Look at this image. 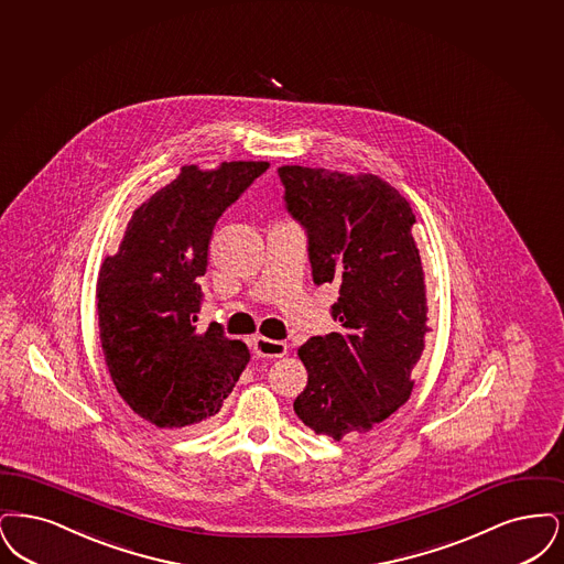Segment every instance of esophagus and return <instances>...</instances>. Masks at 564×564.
Instances as JSON below:
<instances>
[{"instance_id":"obj_1","label":"esophagus","mask_w":564,"mask_h":564,"mask_svg":"<svg viewBox=\"0 0 564 564\" xmlns=\"http://www.w3.org/2000/svg\"><path fill=\"white\" fill-rule=\"evenodd\" d=\"M252 349L261 358H282L286 354V344L284 341H273L268 337H254Z\"/></svg>"}]
</instances>
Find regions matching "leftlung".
Wrapping results in <instances>:
<instances>
[{
	"instance_id": "8db88e82",
	"label": "left lung",
	"mask_w": 564,
	"mask_h": 564,
	"mask_svg": "<svg viewBox=\"0 0 564 564\" xmlns=\"http://www.w3.org/2000/svg\"><path fill=\"white\" fill-rule=\"evenodd\" d=\"M284 206L307 236L314 284H335L339 333L296 349L307 386L296 416L319 436L351 438L395 413L413 392L427 333L423 270L411 236L415 215L375 174L282 166Z\"/></svg>"
}]
</instances>
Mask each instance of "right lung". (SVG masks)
<instances>
[{"instance_id": "right-lung-1", "label": "right lung", "mask_w": 564, "mask_h": 564, "mask_svg": "<svg viewBox=\"0 0 564 564\" xmlns=\"http://www.w3.org/2000/svg\"><path fill=\"white\" fill-rule=\"evenodd\" d=\"M268 169L183 166L134 210L118 254L98 271V326L111 379L123 402L158 427L199 430L250 360L248 347L217 322L197 328V278L206 273L220 215Z\"/></svg>"}]
</instances>
